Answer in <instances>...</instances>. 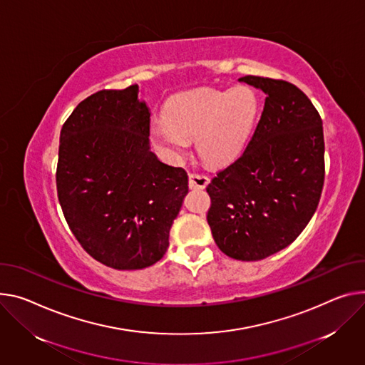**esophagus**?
Returning a JSON list of instances; mask_svg holds the SVG:
<instances>
[{
    "mask_svg": "<svg viewBox=\"0 0 365 365\" xmlns=\"http://www.w3.org/2000/svg\"><path fill=\"white\" fill-rule=\"evenodd\" d=\"M208 185V178L201 173H189V187L204 189Z\"/></svg>",
    "mask_w": 365,
    "mask_h": 365,
    "instance_id": "34e87169",
    "label": "esophagus"
}]
</instances>
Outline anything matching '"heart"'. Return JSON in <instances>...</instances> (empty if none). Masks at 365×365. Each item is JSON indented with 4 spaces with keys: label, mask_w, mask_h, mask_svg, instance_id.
Listing matches in <instances>:
<instances>
[{
    "label": "heart",
    "mask_w": 365,
    "mask_h": 365,
    "mask_svg": "<svg viewBox=\"0 0 365 365\" xmlns=\"http://www.w3.org/2000/svg\"><path fill=\"white\" fill-rule=\"evenodd\" d=\"M257 108L249 87L182 93L165 106L168 122L155 123L154 135L175 154L185 151L187 137H196L197 151L207 163L224 164L243 148Z\"/></svg>",
    "instance_id": "obj_1"
}]
</instances>
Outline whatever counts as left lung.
Segmentation results:
<instances>
[{"mask_svg":"<svg viewBox=\"0 0 365 365\" xmlns=\"http://www.w3.org/2000/svg\"><path fill=\"white\" fill-rule=\"evenodd\" d=\"M240 81L267 98L243 153L207 186V221L222 253L260 260L291 245L317 210L324 183L323 125L297 86L256 76Z\"/></svg>","mask_w":365,"mask_h":365,"instance_id":"obj_1","label":"left lung"}]
</instances>
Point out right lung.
I'll return each mask as SVG.
<instances>
[{"label": "right lung", "instance_id": "right-lung-1", "mask_svg": "<svg viewBox=\"0 0 365 365\" xmlns=\"http://www.w3.org/2000/svg\"><path fill=\"white\" fill-rule=\"evenodd\" d=\"M150 115L137 86L101 90L61 129L56 190L63 217L93 259L119 271L164 256L187 193L185 169L150 151Z\"/></svg>", "mask_w": 365, "mask_h": 365}]
</instances>
